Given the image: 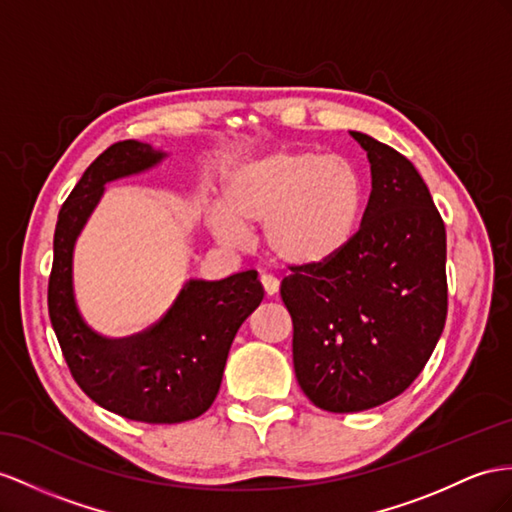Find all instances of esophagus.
<instances>
[{
  "label": "esophagus",
  "instance_id": "1",
  "mask_svg": "<svg viewBox=\"0 0 512 512\" xmlns=\"http://www.w3.org/2000/svg\"><path fill=\"white\" fill-rule=\"evenodd\" d=\"M259 281H261V285H264V292L268 294V296H274L279 292V279L277 277H272V274H261L259 277Z\"/></svg>",
  "mask_w": 512,
  "mask_h": 512
}]
</instances>
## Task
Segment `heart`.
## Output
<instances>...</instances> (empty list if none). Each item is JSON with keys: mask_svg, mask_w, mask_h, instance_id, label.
Returning a JSON list of instances; mask_svg holds the SVG:
<instances>
[{"mask_svg": "<svg viewBox=\"0 0 512 512\" xmlns=\"http://www.w3.org/2000/svg\"><path fill=\"white\" fill-rule=\"evenodd\" d=\"M363 201V181L346 160L281 149L231 170L220 203L209 207L207 225L231 248L246 242L248 229L264 225V244L274 261L313 270L348 251Z\"/></svg>", "mask_w": 512, "mask_h": 512, "instance_id": "1", "label": "heart"}]
</instances>
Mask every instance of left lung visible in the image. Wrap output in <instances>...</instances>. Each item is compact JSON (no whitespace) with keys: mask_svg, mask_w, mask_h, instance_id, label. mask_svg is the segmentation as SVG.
Returning a JSON list of instances; mask_svg holds the SVG:
<instances>
[{"mask_svg":"<svg viewBox=\"0 0 512 512\" xmlns=\"http://www.w3.org/2000/svg\"><path fill=\"white\" fill-rule=\"evenodd\" d=\"M368 153L372 192L344 255L281 283L294 324V372L331 413H357L409 387L448 316L445 227L417 168L350 131Z\"/></svg>","mask_w":512,"mask_h":512,"instance_id":"8db88e82","label":"left lung"}]
</instances>
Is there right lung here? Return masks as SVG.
Wrapping results in <instances>:
<instances>
[{"instance_id":"obj_1","label":"right lung","mask_w":512,"mask_h":512,"mask_svg":"<svg viewBox=\"0 0 512 512\" xmlns=\"http://www.w3.org/2000/svg\"><path fill=\"white\" fill-rule=\"evenodd\" d=\"M166 157L147 142L123 140L86 168L58 214L47 296L75 383L103 409L147 424L188 422L212 406L235 333L264 300L257 272L244 270L186 281L164 316L136 335L103 337L84 320L73 285L77 238L108 183L147 173Z\"/></svg>"}]
</instances>
